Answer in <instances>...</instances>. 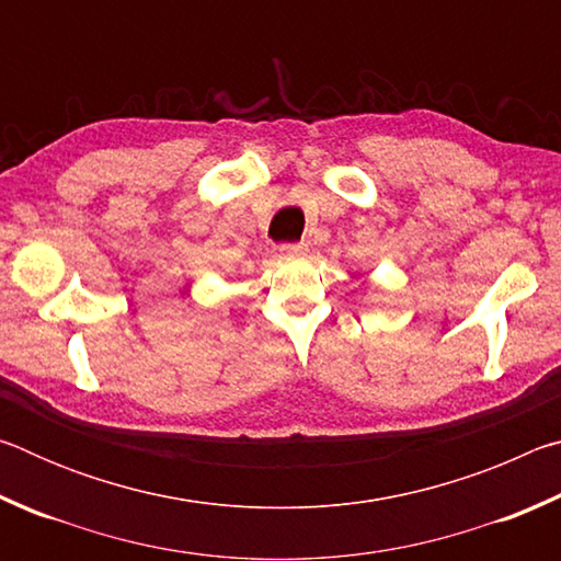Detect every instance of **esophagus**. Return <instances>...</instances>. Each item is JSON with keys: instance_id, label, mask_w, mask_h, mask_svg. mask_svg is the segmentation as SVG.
Segmentation results:
<instances>
[{"instance_id": "esophagus-1", "label": "esophagus", "mask_w": 561, "mask_h": 561, "mask_svg": "<svg viewBox=\"0 0 561 561\" xmlns=\"http://www.w3.org/2000/svg\"><path fill=\"white\" fill-rule=\"evenodd\" d=\"M307 252H309L307 244H282L279 247V254H282V257H287V260L304 257V254H307Z\"/></svg>"}]
</instances>
